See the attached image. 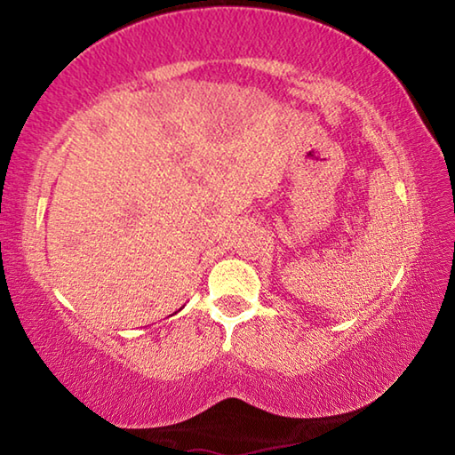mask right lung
<instances>
[{"instance_id": "obj_1", "label": "right lung", "mask_w": 455, "mask_h": 455, "mask_svg": "<svg viewBox=\"0 0 455 455\" xmlns=\"http://www.w3.org/2000/svg\"><path fill=\"white\" fill-rule=\"evenodd\" d=\"M180 309H182V307H180ZM180 309H179V311H180ZM179 311H176V313H179ZM176 313H172V315H176Z\"/></svg>"}]
</instances>
